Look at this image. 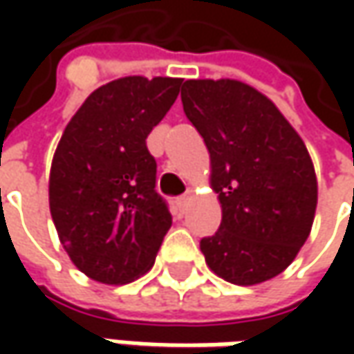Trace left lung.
Returning <instances> with one entry per match:
<instances>
[{
    "label": "left lung",
    "mask_w": 354,
    "mask_h": 354,
    "mask_svg": "<svg viewBox=\"0 0 354 354\" xmlns=\"http://www.w3.org/2000/svg\"><path fill=\"white\" fill-rule=\"evenodd\" d=\"M185 86L161 76L108 82L64 129L50 165L48 205L64 250L88 278L122 286L156 262L171 212L156 189L157 163L145 142Z\"/></svg>",
    "instance_id": "1"
}]
</instances>
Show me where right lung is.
I'll list each match as a JSON object with an SVG mask.
<instances>
[{"mask_svg":"<svg viewBox=\"0 0 354 354\" xmlns=\"http://www.w3.org/2000/svg\"><path fill=\"white\" fill-rule=\"evenodd\" d=\"M211 153V185L223 218L201 252L212 272L238 286L281 274L309 236L317 181L306 145L278 108L232 80H191L181 96Z\"/></svg>","mask_w":354,"mask_h":354,"instance_id":"obj_1","label":"right lung"}]
</instances>
